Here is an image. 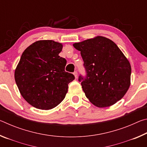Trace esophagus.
<instances>
[{"label":"esophagus","mask_w":147,"mask_h":147,"mask_svg":"<svg viewBox=\"0 0 147 147\" xmlns=\"http://www.w3.org/2000/svg\"><path fill=\"white\" fill-rule=\"evenodd\" d=\"M73 74L74 75V76H75V78H76L77 76H78V73H77V71H74L73 73Z\"/></svg>","instance_id":"1"}]
</instances>
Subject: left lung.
<instances>
[{"label": "left lung", "mask_w": 147, "mask_h": 147, "mask_svg": "<svg viewBox=\"0 0 147 147\" xmlns=\"http://www.w3.org/2000/svg\"><path fill=\"white\" fill-rule=\"evenodd\" d=\"M73 46L83 59L86 74H80L78 81L89 101L104 108L120 100L130 85L131 66L117 45L97 36Z\"/></svg>", "instance_id": "left-lung-1"}]
</instances>
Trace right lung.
Wrapping results in <instances>:
<instances>
[{
    "mask_svg": "<svg viewBox=\"0 0 147 147\" xmlns=\"http://www.w3.org/2000/svg\"><path fill=\"white\" fill-rule=\"evenodd\" d=\"M62 47L58 42L41 40L22 54L15 80L21 95L35 108L47 110L58 106L74 79L73 74L65 71L66 59L58 55Z\"/></svg>",
    "mask_w": 147,
    "mask_h": 147,
    "instance_id": "add662e5",
    "label": "right lung"
}]
</instances>
